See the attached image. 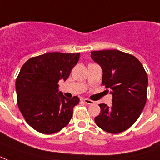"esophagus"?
I'll use <instances>...</instances> for the list:
<instances>
[{
  "mask_svg": "<svg viewBox=\"0 0 160 160\" xmlns=\"http://www.w3.org/2000/svg\"><path fill=\"white\" fill-rule=\"evenodd\" d=\"M83 101L85 103V104H87V105H93V104H95V102L93 101V100H90L89 99H84Z\"/></svg>",
  "mask_w": 160,
  "mask_h": 160,
  "instance_id": "obj_1",
  "label": "esophagus"
}]
</instances>
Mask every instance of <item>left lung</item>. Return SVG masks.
Segmentation results:
<instances>
[{
	"label": "left lung",
	"instance_id": "obj_1",
	"mask_svg": "<svg viewBox=\"0 0 160 160\" xmlns=\"http://www.w3.org/2000/svg\"><path fill=\"white\" fill-rule=\"evenodd\" d=\"M91 59L102 69V84L110 90L112 104H100L95 121L100 129L118 134L132 126L146 103L148 75L134 55L117 50L91 51Z\"/></svg>",
	"mask_w": 160,
	"mask_h": 160
}]
</instances>
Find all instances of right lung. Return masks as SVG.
I'll return each instance as SVG.
<instances>
[{"mask_svg": "<svg viewBox=\"0 0 160 160\" xmlns=\"http://www.w3.org/2000/svg\"><path fill=\"white\" fill-rule=\"evenodd\" d=\"M80 59V53L51 52L31 58L16 81L17 104L26 121L36 131L53 134L69 124L78 96L69 99L59 90Z\"/></svg>", "mask_w": 160, "mask_h": 160, "instance_id": "obj_1", "label": "right lung"}]
</instances>
